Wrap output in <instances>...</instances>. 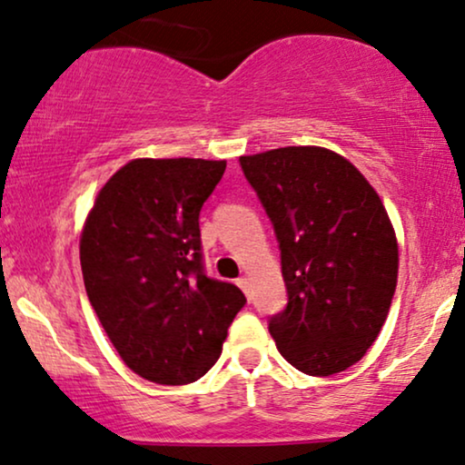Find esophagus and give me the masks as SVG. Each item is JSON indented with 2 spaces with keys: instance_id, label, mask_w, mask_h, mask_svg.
Returning a JSON list of instances; mask_svg holds the SVG:
<instances>
[{
  "instance_id": "esophagus-1",
  "label": "esophagus",
  "mask_w": 465,
  "mask_h": 465,
  "mask_svg": "<svg viewBox=\"0 0 465 465\" xmlns=\"http://www.w3.org/2000/svg\"><path fill=\"white\" fill-rule=\"evenodd\" d=\"M236 283H238V287H240V290H242V292H249V279H246V276H240Z\"/></svg>"
}]
</instances>
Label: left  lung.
I'll return each mask as SVG.
<instances>
[{
	"label": "left lung",
	"mask_w": 465,
	"mask_h": 465,
	"mask_svg": "<svg viewBox=\"0 0 465 465\" xmlns=\"http://www.w3.org/2000/svg\"><path fill=\"white\" fill-rule=\"evenodd\" d=\"M240 167L279 240L287 307L270 317L276 348L307 375L345 371L378 339L395 296L399 249L384 203L326 148L240 156Z\"/></svg>",
	"instance_id": "left-lung-1"
}]
</instances>
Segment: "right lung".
Returning <instances> with one entry per match:
<instances>
[{"label":"right lung","instance_id":"1","mask_svg":"<svg viewBox=\"0 0 465 465\" xmlns=\"http://www.w3.org/2000/svg\"><path fill=\"white\" fill-rule=\"evenodd\" d=\"M225 161L137 158L111 175L81 233L87 298L141 378L189 384L219 361L246 298L203 270L199 213Z\"/></svg>","mask_w":465,"mask_h":465}]
</instances>
